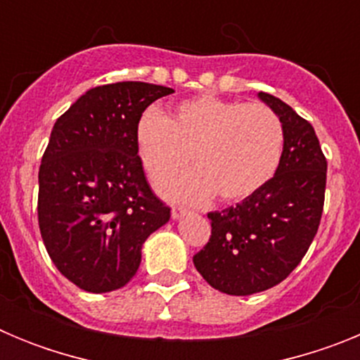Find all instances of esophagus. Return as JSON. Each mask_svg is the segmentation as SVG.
Returning a JSON list of instances; mask_svg holds the SVG:
<instances>
[{"instance_id": "34e87169", "label": "esophagus", "mask_w": 360, "mask_h": 360, "mask_svg": "<svg viewBox=\"0 0 360 360\" xmlns=\"http://www.w3.org/2000/svg\"><path fill=\"white\" fill-rule=\"evenodd\" d=\"M184 214H187V209H186V207H180V205H178V207L171 209V216H173L174 219L182 218Z\"/></svg>"}]
</instances>
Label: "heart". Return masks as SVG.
Wrapping results in <instances>:
<instances>
[{"label":"heart","instance_id":"obj_1","mask_svg":"<svg viewBox=\"0 0 360 360\" xmlns=\"http://www.w3.org/2000/svg\"><path fill=\"white\" fill-rule=\"evenodd\" d=\"M136 155L155 186L189 165L196 171L164 187V195L191 203L240 202L274 178L285 148L283 122L262 103L225 101L216 95L180 101L167 115L146 110L135 126Z\"/></svg>","mask_w":360,"mask_h":360}]
</instances>
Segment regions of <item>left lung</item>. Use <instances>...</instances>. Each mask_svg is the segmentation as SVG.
I'll use <instances>...</instances> for the list:
<instances>
[{"label":"left lung","mask_w":360,"mask_h":360,"mask_svg":"<svg viewBox=\"0 0 360 360\" xmlns=\"http://www.w3.org/2000/svg\"><path fill=\"white\" fill-rule=\"evenodd\" d=\"M285 129L281 164L256 195L209 212L211 238L193 256L216 290L250 295L269 290L301 263L317 234L326 189V157L311 124L287 103L259 91Z\"/></svg>","instance_id":"left-lung-1"}]
</instances>
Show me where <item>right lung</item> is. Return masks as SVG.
<instances>
[{
    "label": "right lung",
    "instance_id": "add662e5",
    "mask_svg": "<svg viewBox=\"0 0 360 360\" xmlns=\"http://www.w3.org/2000/svg\"><path fill=\"white\" fill-rule=\"evenodd\" d=\"M173 91L139 81L97 86L53 124L39 167V231L57 270L82 290L124 287L142 243L169 221L136 155L135 126Z\"/></svg>",
    "mask_w": 360,
    "mask_h": 360
}]
</instances>
